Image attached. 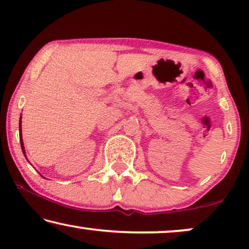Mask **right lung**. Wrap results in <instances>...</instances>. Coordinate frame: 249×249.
Segmentation results:
<instances>
[{"label": "right lung", "instance_id": "obj_1", "mask_svg": "<svg viewBox=\"0 0 249 249\" xmlns=\"http://www.w3.org/2000/svg\"><path fill=\"white\" fill-rule=\"evenodd\" d=\"M19 130H20V144H21V149L25 154V146H23V142H22V136H21V118H20V122H19ZM26 156V155H25Z\"/></svg>", "mask_w": 249, "mask_h": 249}]
</instances>
